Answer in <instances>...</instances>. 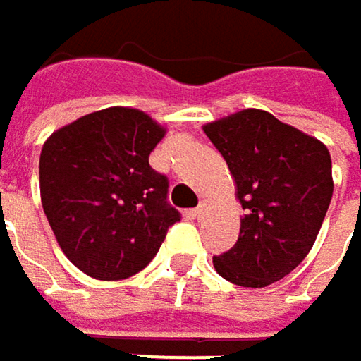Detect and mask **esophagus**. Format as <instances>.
<instances>
[{
    "label": "esophagus",
    "mask_w": 361,
    "mask_h": 361,
    "mask_svg": "<svg viewBox=\"0 0 361 361\" xmlns=\"http://www.w3.org/2000/svg\"><path fill=\"white\" fill-rule=\"evenodd\" d=\"M205 209H207V201H201V203L193 209V216L195 218H201V216L205 214Z\"/></svg>",
    "instance_id": "obj_1"
}]
</instances>
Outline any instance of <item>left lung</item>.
Returning a JSON list of instances; mask_svg holds the SVG:
<instances>
[{
  "mask_svg": "<svg viewBox=\"0 0 361 361\" xmlns=\"http://www.w3.org/2000/svg\"><path fill=\"white\" fill-rule=\"evenodd\" d=\"M203 131L224 156L245 209L236 245L214 257V267L243 288L279 281L310 252L326 216L333 197L326 145L259 109Z\"/></svg>",
  "mask_w": 361,
  "mask_h": 361,
  "instance_id": "1",
  "label": "left lung"
}]
</instances>
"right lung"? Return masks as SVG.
<instances>
[{
	"label": "right lung",
	"instance_id": "1",
	"mask_svg": "<svg viewBox=\"0 0 361 361\" xmlns=\"http://www.w3.org/2000/svg\"><path fill=\"white\" fill-rule=\"evenodd\" d=\"M166 129L137 109L111 106L57 129L42 145L40 201L65 257L94 279L142 271L180 214L168 178L149 166Z\"/></svg>",
	"mask_w": 361,
	"mask_h": 361
}]
</instances>
